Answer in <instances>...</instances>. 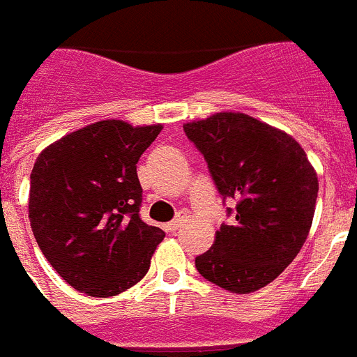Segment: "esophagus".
<instances>
[{"label":"esophagus","mask_w":357,"mask_h":357,"mask_svg":"<svg viewBox=\"0 0 357 357\" xmlns=\"http://www.w3.org/2000/svg\"><path fill=\"white\" fill-rule=\"evenodd\" d=\"M181 224H183V220L178 218V220H172V222H169V224L165 225V229L169 231V233H176L179 227H181Z\"/></svg>","instance_id":"esophagus-1"}]
</instances>
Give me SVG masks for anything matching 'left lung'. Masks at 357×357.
I'll return each instance as SVG.
<instances>
[{
    "label": "left lung",
    "mask_w": 357,
    "mask_h": 357,
    "mask_svg": "<svg viewBox=\"0 0 357 357\" xmlns=\"http://www.w3.org/2000/svg\"><path fill=\"white\" fill-rule=\"evenodd\" d=\"M224 198L236 199L231 225L196 257L204 279L233 294L273 282L306 242L319 192L317 172L289 133L240 112L183 124ZM231 213V211H229Z\"/></svg>",
    "instance_id": "1"
}]
</instances>
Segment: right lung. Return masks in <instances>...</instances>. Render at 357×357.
<instances>
[{
	"mask_svg": "<svg viewBox=\"0 0 357 357\" xmlns=\"http://www.w3.org/2000/svg\"><path fill=\"white\" fill-rule=\"evenodd\" d=\"M161 124L108 119L49 144L31 172L29 220L60 277L89 297H113L143 279L165 233L139 216L137 161Z\"/></svg>",
	"mask_w": 357,
	"mask_h": 357,
	"instance_id": "right-lung-1",
	"label": "right lung"
}]
</instances>
